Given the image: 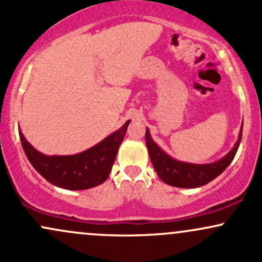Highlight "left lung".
I'll return each instance as SVG.
<instances>
[{"label": "left lung", "instance_id": "1", "mask_svg": "<svg viewBox=\"0 0 262 262\" xmlns=\"http://www.w3.org/2000/svg\"><path fill=\"white\" fill-rule=\"evenodd\" d=\"M242 134L243 127L240 129L239 137H237V141L234 148L224 158L212 162V164H191V162L175 160L156 145L155 141L151 139L148 128H146L145 133V141L152 166L162 181L170 186H175V187L196 188L207 185L229 166L240 145Z\"/></svg>", "mask_w": 262, "mask_h": 262}]
</instances>
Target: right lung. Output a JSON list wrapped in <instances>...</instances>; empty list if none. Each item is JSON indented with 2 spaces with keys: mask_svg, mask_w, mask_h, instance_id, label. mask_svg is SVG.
Wrapping results in <instances>:
<instances>
[{
  "mask_svg": "<svg viewBox=\"0 0 262 262\" xmlns=\"http://www.w3.org/2000/svg\"><path fill=\"white\" fill-rule=\"evenodd\" d=\"M129 123L130 121L125 122L97 145L75 155H44L33 148L20 130L19 138L29 162L47 181L58 187L79 191L96 187L106 181Z\"/></svg>",
  "mask_w": 262,
  "mask_h": 262,
  "instance_id": "1",
  "label": "right lung"
}]
</instances>
